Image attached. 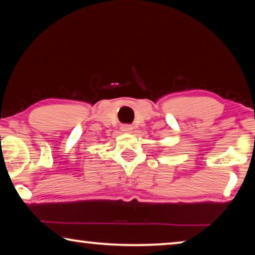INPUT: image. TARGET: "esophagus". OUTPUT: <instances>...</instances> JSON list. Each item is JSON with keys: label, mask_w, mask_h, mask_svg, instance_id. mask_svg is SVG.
I'll list each match as a JSON object with an SVG mask.
<instances>
[{"label": "esophagus", "mask_w": 255, "mask_h": 255, "mask_svg": "<svg viewBox=\"0 0 255 255\" xmlns=\"http://www.w3.org/2000/svg\"><path fill=\"white\" fill-rule=\"evenodd\" d=\"M132 129H134V127H132L131 125H123V126H121V130L124 132H131Z\"/></svg>", "instance_id": "esophagus-1"}]
</instances>
